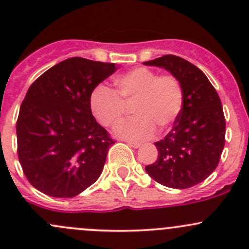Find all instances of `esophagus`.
<instances>
[{
    "mask_svg": "<svg viewBox=\"0 0 249 249\" xmlns=\"http://www.w3.org/2000/svg\"><path fill=\"white\" fill-rule=\"evenodd\" d=\"M125 142H126L127 144H129L130 147H132V148H140V145H141V143L136 142V141H127V140H125Z\"/></svg>",
    "mask_w": 249,
    "mask_h": 249,
    "instance_id": "34e87169",
    "label": "esophagus"
}]
</instances>
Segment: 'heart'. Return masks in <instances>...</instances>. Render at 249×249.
I'll return each instance as SVG.
<instances>
[{"label":"heart","instance_id":"heart-1","mask_svg":"<svg viewBox=\"0 0 249 249\" xmlns=\"http://www.w3.org/2000/svg\"><path fill=\"white\" fill-rule=\"evenodd\" d=\"M117 94L99 85L90 97L94 117L104 126L113 127L132 106L134 118L115 129V134L130 140L148 139L155 127L164 131L177 120L183 107V89L171 74L159 76L147 67H137L114 78Z\"/></svg>","mask_w":249,"mask_h":249}]
</instances>
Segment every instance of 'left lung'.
Returning <instances> with one entry per match:
<instances>
[{"label":"left lung","instance_id":"8db88e82","mask_svg":"<svg viewBox=\"0 0 249 249\" xmlns=\"http://www.w3.org/2000/svg\"><path fill=\"white\" fill-rule=\"evenodd\" d=\"M162 67L179 80L183 107L164 140L155 142L158 160L145 166L160 184L187 189L205 180L215 170L225 144L222 102L208 78L195 65L176 55L143 62Z\"/></svg>","mask_w":249,"mask_h":249}]
</instances>
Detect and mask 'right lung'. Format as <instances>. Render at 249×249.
<instances>
[{
    "mask_svg": "<svg viewBox=\"0 0 249 249\" xmlns=\"http://www.w3.org/2000/svg\"><path fill=\"white\" fill-rule=\"evenodd\" d=\"M117 65L70 57L29 88L17 122L18 157L27 180L53 197H73L96 182L114 141L91 113L95 88Z\"/></svg>",
    "mask_w": 249,
    "mask_h": 249,
    "instance_id": "add662e5",
    "label": "right lung"
}]
</instances>
